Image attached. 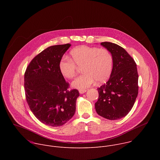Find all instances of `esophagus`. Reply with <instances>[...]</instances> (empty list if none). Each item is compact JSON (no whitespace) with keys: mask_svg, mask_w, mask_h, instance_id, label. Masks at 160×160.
Here are the masks:
<instances>
[{"mask_svg":"<svg viewBox=\"0 0 160 160\" xmlns=\"http://www.w3.org/2000/svg\"><path fill=\"white\" fill-rule=\"evenodd\" d=\"M86 91H87V90H85V89H83V90H79V92H80V94H83V93H85V92H86Z\"/></svg>","mask_w":160,"mask_h":160,"instance_id":"obj_1","label":"esophagus"}]
</instances>
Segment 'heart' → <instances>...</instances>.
<instances>
[{
    "label": "heart",
    "mask_w": 160,
    "mask_h": 160,
    "mask_svg": "<svg viewBox=\"0 0 160 160\" xmlns=\"http://www.w3.org/2000/svg\"><path fill=\"white\" fill-rule=\"evenodd\" d=\"M113 59L110 51L105 48L80 45L70 52V59L63 58L59 63L61 75L67 78H73L77 66H82L83 74L76 78L72 86L80 90L94 83L105 82L112 72Z\"/></svg>",
    "instance_id": "1"
}]
</instances>
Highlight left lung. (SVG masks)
Returning <instances> with one entry per match:
<instances>
[{"label":"left lung","mask_w":160,"mask_h":160,"mask_svg":"<svg viewBox=\"0 0 160 160\" xmlns=\"http://www.w3.org/2000/svg\"><path fill=\"white\" fill-rule=\"evenodd\" d=\"M101 45L112 56V69L108 81L98 88L99 98L95 103L99 115L110 120L125 117L138 97V73L130 54L120 45L108 42Z\"/></svg>","instance_id":"8db88e82"}]
</instances>
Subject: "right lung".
<instances>
[{"label":"right lung","mask_w":160,"mask_h":160,"mask_svg":"<svg viewBox=\"0 0 160 160\" xmlns=\"http://www.w3.org/2000/svg\"><path fill=\"white\" fill-rule=\"evenodd\" d=\"M70 43L49 47L30 62L25 73L27 103L35 117L42 123L59 127L74 115L78 90L69 88L61 75L59 63Z\"/></svg>","instance_id":"right-lung-1"}]
</instances>
